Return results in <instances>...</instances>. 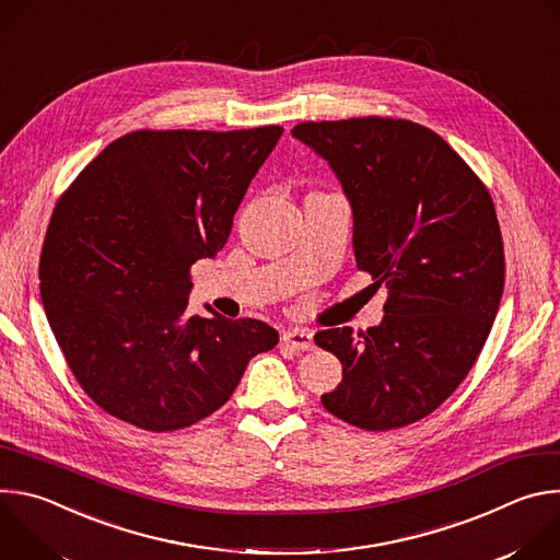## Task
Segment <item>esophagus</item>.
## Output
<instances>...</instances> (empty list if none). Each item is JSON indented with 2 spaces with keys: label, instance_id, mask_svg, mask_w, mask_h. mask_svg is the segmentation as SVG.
<instances>
[{
  "label": "esophagus",
  "instance_id": "34e87169",
  "mask_svg": "<svg viewBox=\"0 0 560 560\" xmlns=\"http://www.w3.org/2000/svg\"><path fill=\"white\" fill-rule=\"evenodd\" d=\"M283 341L294 348V350H312L314 348V337L310 330L303 328H292L283 332Z\"/></svg>",
  "mask_w": 560,
  "mask_h": 560
}]
</instances>
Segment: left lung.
Returning a JSON list of instances; mask_svg holds the SVG:
<instances>
[{
  "instance_id": "8db88e82",
  "label": "left lung",
  "mask_w": 560,
  "mask_h": 560,
  "mask_svg": "<svg viewBox=\"0 0 560 560\" xmlns=\"http://www.w3.org/2000/svg\"><path fill=\"white\" fill-rule=\"evenodd\" d=\"M292 137L330 164L352 208L357 268L387 288L378 326L314 335L343 365L322 404L370 432L417 423L460 385L497 318L505 255L492 197L415 121H303Z\"/></svg>"
}]
</instances>
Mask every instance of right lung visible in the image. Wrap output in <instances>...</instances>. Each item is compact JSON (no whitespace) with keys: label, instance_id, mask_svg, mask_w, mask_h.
<instances>
[{"label":"right lung","instance_id":"add662e5","mask_svg":"<svg viewBox=\"0 0 560 560\" xmlns=\"http://www.w3.org/2000/svg\"><path fill=\"white\" fill-rule=\"evenodd\" d=\"M283 135L137 130L108 143L57 201L39 259L50 330L79 385L148 432L217 412L279 332L190 316V268L228 242L234 212Z\"/></svg>","mask_w":560,"mask_h":560}]
</instances>
